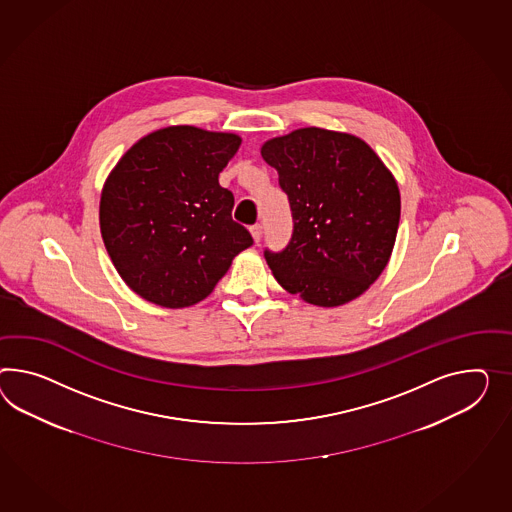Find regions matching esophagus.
<instances>
[{
    "label": "esophagus",
    "mask_w": 512,
    "mask_h": 512,
    "mask_svg": "<svg viewBox=\"0 0 512 512\" xmlns=\"http://www.w3.org/2000/svg\"><path fill=\"white\" fill-rule=\"evenodd\" d=\"M250 234H252V237H254V241H256V243H260V239H262L263 236L262 224H252V226H250Z\"/></svg>",
    "instance_id": "1"
}]
</instances>
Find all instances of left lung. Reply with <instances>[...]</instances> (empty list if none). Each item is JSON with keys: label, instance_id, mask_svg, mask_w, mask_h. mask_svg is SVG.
<instances>
[{"label": "left lung", "instance_id": "obj_1", "mask_svg": "<svg viewBox=\"0 0 512 512\" xmlns=\"http://www.w3.org/2000/svg\"><path fill=\"white\" fill-rule=\"evenodd\" d=\"M288 195L293 234L286 249H265L278 284L315 306L362 295L394 249L401 197L392 172L349 133L301 128L262 146Z\"/></svg>", "mask_w": 512, "mask_h": 512}]
</instances>
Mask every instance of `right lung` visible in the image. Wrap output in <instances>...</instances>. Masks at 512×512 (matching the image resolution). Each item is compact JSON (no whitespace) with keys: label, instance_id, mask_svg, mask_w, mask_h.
Instances as JSON below:
<instances>
[{"label":"right lung","instance_id":"obj_1","mask_svg":"<svg viewBox=\"0 0 512 512\" xmlns=\"http://www.w3.org/2000/svg\"><path fill=\"white\" fill-rule=\"evenodd\" d=\"M239 145L234 133L171 126L135 143L109 174L100 200L105 249L146 301L197 304L254 243L232 219V191L219 185Z\"/></svg>","mask_w":512,"mask_h":512}]
</instances>
